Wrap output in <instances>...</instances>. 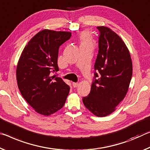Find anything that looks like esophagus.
Here are the masks:
<instances>
[{"label": "esophagus", "mask_w": 150, "mask_h": 150, "mask_svg": "<svg viewBox=\"0 0 150 150\" xmlns=\"http://www.w3.org/2000/svg\"><path fill=\"white\" fill-rule=\"evenodd\" d=\"M78 83H76V82H72V86L74 88H76L78 86Z\"/></svg>", "instance_id": "1"}]
</instances>
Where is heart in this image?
I'll use <instances>...</instances> for the list:
<instances>
[{
  "label": "heart",
  "instance_id": "obj_1",
  "mask_svg": "<svg viewBox=\"0 0 150 150\" xmlns=\"http://www.w3.org/2000/svg\"><path fill=\"white\" fill-rule=\"evenodd\" d=\"M80 40H81V45H92V38L90 34L87 31L83 32L80 34Z\"/></svg>",
  "mask_w": 150,
  "mask_h": 150
}]
</instances>
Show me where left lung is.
Returning <instances> with one entry per match:
<instances>
[{
  "label": "left lung",
  "mask_w": 150,
  "mask_h": 150,
  "mask_svg": "<svg viewBox=\"0 0 150 150\" xmlns=\"http://www.w3.org/2000/svg\"><path fill=\"white\" fill-rule=\"evenodd\" d=\"M98 54L91 90L82 98L84 105L98 117L108 116L123 100L132 76L130 54L124 41L111 29L98 26Z\"/></svg>",
  "instance_id": "obj_1"
}]
</instances>
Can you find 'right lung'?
Masks as SVG:
<instances>
[{
  "instance_id": "right-lung-1",
  "label": "right lung",
  "mask_w": 150,
  "mask_h": 150,
  "mask_svg": "<svg viewBox=\"0 0 150 150\" xmlns=\"http://www.w3.org/2000/svg\"><path fill=\"white\" fill-rule=\"evenodd\" d=\"M71 33L43 30L31 38L24 48L16 68L18 89L26 101L38 114L50 116L65 104L70 86L62 78L51 76L58 70L60 46Z\"/></svg>"
}]
</instances>
